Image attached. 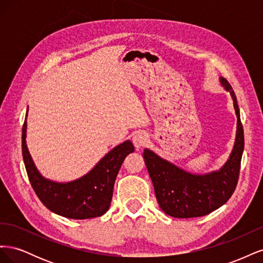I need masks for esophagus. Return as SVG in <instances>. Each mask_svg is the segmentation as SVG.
I'll return each mask as SVG.
<instances>
[{
    "mask_svg": "<svg viewBox=\"0 0 263 263\" xmlns=\"http://www.w3.org/2000/svg\"><path fill=\"white\" fill-rule=\"evenodd\" d=\"M133 142H134V146L136 147V149H139L141 147H144L147 142H148V136L145 133H137L134 135L133 137Z\"/></svg>",
    "mask_w": 263,
    "mask_h": 263,
    "instance_id": "1",
    "label": "esophagus"
}]
</instances>
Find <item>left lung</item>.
<instances>
[{
    "label": "left lung",
    "instance_id": "1",
    "mask_svg": "<svg viewBox=\"0 0 263 263\" xmlns=\"http://www.w3.org/2000/svg\"><path fill=\"white\" fill-rule=\"evenodd\" d=\"M219 83L229 92L237 116L236 137L227 161L218 170L193 173L157 155L149 148L144 149V159L153 181L160 209L169 216L177 218L200 217L224 205L237 185L243 153V129L236 95L225 78Z\"/></svg>",
    "mask_w": 263,
    "mask_h": 263
}]
</instances>
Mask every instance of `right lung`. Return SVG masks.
<instances>
[{"mask_svg": "<svg viewBox=\"0 0 263 263\" xmlns=\"http://www.w3.org/2000/svg\"><path fill=\"white\" fill-rule=\"evenodd\" d=\"M27 113L23 125L22 151L27 176L39 200L52 213L72 219L102 216L110 205L117 173L127 155L135 147L128 139L103 157L84 176L69 182H57L45 178L38 171L27 144Z\"/></svg>", "mask_w": 263, "mask_h": 263, "instance_id": "right-lung-1", "label": "right lung"}]
</instances>
